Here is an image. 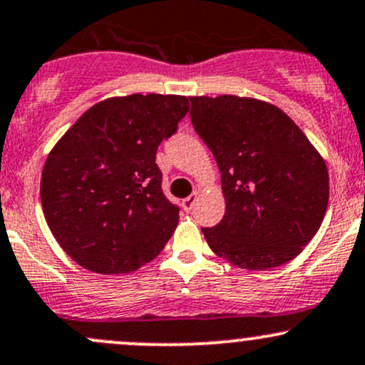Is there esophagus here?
Masks as SVG:
<instances>
[{
	"label": "esophagus",
	"instance_id": "esophagus-1",
	"mask_svg": "<svg viewBox=\"0 0 365 365\" xmlns=\"http://www.w3.org/2000/svg\"><path fill=\"white\" fill-rule=\"evenodd\" d=\"M197 195H199L197 192H194V194L189 195V197L183 199V201H182V207H183V210H185V211H190L192 207H194L195 201H197Z\"/></svg>",
	"mask_w": 365,
	"mask_h": 365
}]
</instances>
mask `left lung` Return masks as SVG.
I'll list each match as a JSON object with an SVG mask.
<instances>
[{
    "instance_id": "1",
    "label": "left lung",
    "mask_w": 365,
    "mask_h": 365,
    "mask_svg": "<svg viewBox=\"0 0 365 365\" xmlns=\"http://www.w3.org/2000/svg\"><path fill=\"white\" fill-rule=\"evenodd\" d=\"M195 133L222 173L225 215L202 228L211 251L246 270L291 262L326 216L329 173L286 112L258 98L190 97Z\"/></svg>"
}]
</instances>
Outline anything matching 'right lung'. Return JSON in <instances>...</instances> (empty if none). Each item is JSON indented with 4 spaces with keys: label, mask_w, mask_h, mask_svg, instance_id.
Here are the masks:
<instances>
[{
    "label": "right lung",
    "mask_w": 365,
    "mask_h": 365,
    "mask_svg": "<svg viewBox=\"0 0 365 365\" xmlns=\"http://www.w3.org/2000/svg\"><path fill=\"white\" fill-rule=\"evenodd\" d=\"M189 112L182 95L133 93L90 107L48 154L41 206L78 265L130 274L161 253L178 225L155 152Z\"/></svg>",
    "instance_id": "1"
}]
</instances>
